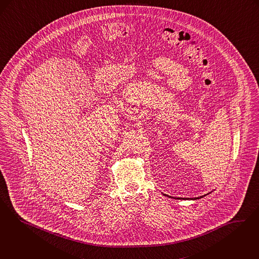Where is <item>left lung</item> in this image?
Segmentation results:
<instances>
[{
  "instance_id": "1",
  "label": "left lung",
  "mask_w": 259,
  "mask_h": 259,
  "mask_svg": "<svg viewBox=\"0 0 259 259\" xmlns=\"http://www.w3.org/2000/svg\"><path fill=\"white\" fill-rule=\"evenodd\" d=\"M207 195H208V194H207ZM207 195H204V196H201V197H195V198H189V197H188V198H185V197H183V198H182V197H180V198H179V197H176V198H179V199H198V198H201V197H205ZM165 196L168 197H169V196H167V195H165Z\"/></svg>"
}]
</instances>
